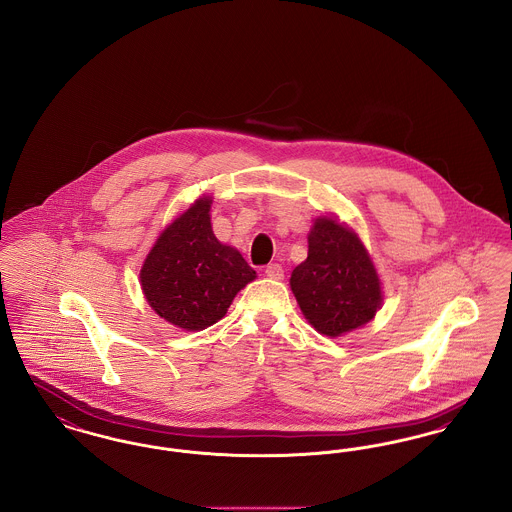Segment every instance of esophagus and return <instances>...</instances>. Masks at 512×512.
Returning a JSON list of instances; mask_svg holds the SVG:
<instances>
[{
    "instance_id": "esophagus-1",
    "label": "esophagus",
    "mask_w": 512,
    "mask_h": 512,
    "mask_svg": "<svg viewBox=\"0 0 512 512\" xmlns=\"http://www.w3.org/2000/svg\"><path fill=\"white\" fill-rule=\"evenodd\" d=\"M265 274L272 280H282L284 278V268L280 267L278 263H272L265 268Z\"/></svg>"
}]
</instances>
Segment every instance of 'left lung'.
<instances>
[{"instance_id":"8db88e82","label":"left lung","mask_w":512,"mask_h":512,"mask_svg":"<svg viewBox=\"0 0 512 512\" xmlns=\"http://www.w3.org/2000/svg\"><path fill=\"white\" fill-rule=\"evenodd\" d=\"M290 286L311 326L330 338L365 326L382 307L380 278L365 245L332 217L315 220L307 259L293 268Z\"/></svg>"}]
</instances>
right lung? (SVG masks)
<instances>
[{
	"mask_svg": "<svg viewBox=\"0 0 512 512\" xmlns=\"http://www.w3.org/2000/svg\"><path fill=\"white\" fill-rule=\"evenodd\" d=\"M211 203V197H199L169 224L140 270L149 307L188 332L219 322L236 293L255 280L242 253L213 234Z\"/></svg>",
	"mask_w": 512,
	"mask_h": 512,
	"instance_id": "1",
	"label": "right lung"
}]
</instances>
